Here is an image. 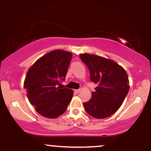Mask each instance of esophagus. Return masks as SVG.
I'll list each match as a JSON object with an SVG mask.
<instances>
[{"label":"esophagus","mask_w":151,"mask_h":151,"mask_svg":"<svg viewBox=\"0 0 151 151\" xmlns=\"http://www.w3.org/2000/svg\"><path fill=\"white\" fill-rule=\"evenodd\" d=\"M79 91H80V89H75V90H74V92H75L76 93H78L79 92Z\"/></svg>","instance_id":"obj_1"}]
</instances>
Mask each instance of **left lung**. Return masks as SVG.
<instances>
[{"label":"left lung","mask_w":151,"mask_h":151,"mask_svg":"<svg viewBox=\"0 0 151 151\" xmlns=\"http://www.w3.org/2000/svg\"><path fill=\"white\" fill-rule=\"evenodd\" d=\"M87 66L90 79L96 84L91 99L84 103L86 111L96 119L107 118L120 108L129 91L126 72L116 62L95 55H79Z\"/></svg>","instance_id":"obj_1"}]
</instances>
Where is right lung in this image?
Segmentation results:
<instances>
[{
    "instance_id": "1",
    "label": "right lung",
    "mask_w": 151,
    "mask_h": 151,
    "mask_svg": "<svg viewBox=\"0 0 151 151\" xmlns=\"http://www.w3.org/2000/svg\"><path fill=\"white\" fill-rule=\"evenodd\" d=\"M72 54L56 50L43 55L30 67L24 81L26 96L36 111L55 119L65 112L73 91L58 86L65 79Z\"/></svg>"
}]
</instances>
